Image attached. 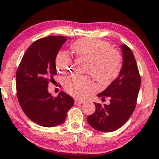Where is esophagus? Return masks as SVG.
Returning <instances> with one entry per match:
<instances>
[{
	"instance_id": "obj_1",
	"label": "esophagus",
	"mask_w": 159,
	"mask_h": 159,
	"mask_svg": "<svg viewBox=\"0 0 159 159\" xmlns=\"http://www.w3.org/2000/svg\"><path fill=\"white\" fill-rule=\"evenodd\" d=\"M83 103V100H82V99H75V104H82Z\"/></svg>"
}]
</instances>
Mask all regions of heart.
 Wrapping results in <instances>:
<instances>
[{"label": "heart", "instance_id": "obj_1", "mask_svg": "<svg viewBox=\"0 0 159 159\" xmlns=\"http://www.w3.org/2000/svg\"><path fill=\"white\" fill-rule=\"evenodd\" d=\"M70 49L77 57L88 60L85 72L90 74L101 86H108L120 73L122 56L107 41L94 38H80L72 43ZM55 66L59 71L65 74L72 67V58L68 53L60 52L55 57ZM64 88L70 95L83 98L94 88L88 76H74L64 81Z\"/></svg>", "mask_w": 159, "mask_h": 159}]
</instances>
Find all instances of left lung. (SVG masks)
I'll list each match as a JSON object with an SVG mask.
<instances>
[{"instance_id":"obj_1","label":"left lung","mask_w":159,"mask_h":159,"mask_svg":"<svg viewBox=\"0 0 159 159\" xmlns=\"http://www.w3.org/2000/svg\"><path fill=\"white\" fill-rule=\"evenodd\" d=\"M123 66L119 76L103 92L98 95L102 99L110 98L109 105L95 103V111L89 115L88 123L101 132H112L121 127L133 114L141 85L135 59L130 48L122 45Z\"/></svg>"}]
</instances>
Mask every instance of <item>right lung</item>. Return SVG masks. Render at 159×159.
Returning a JSON list of instances; mask_svg holds the SVG:
<instances>
[{
    "label": "right lung",
    "instance_id": "obj_1",
    "mask_svg": "<svg viewBox=\"0 0 159 159\" xmlns=\"http://www.w3.org/2000/svg\"><path fill=\"white\" fill-rule=\"evenodd\" d=\"M67 38L50 36L34 41L24 55L16 73L17 97L21 109L32 121L43 127L62 123L74 105L64 92L54 98L48 87L57 74L55 57Z\"/></svg>",
    "mask_w": 159,
    "mask_h": 159
}]
</instances>
